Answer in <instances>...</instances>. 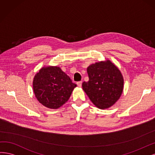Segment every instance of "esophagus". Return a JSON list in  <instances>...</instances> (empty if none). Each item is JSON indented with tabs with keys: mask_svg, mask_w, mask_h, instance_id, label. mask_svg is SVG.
<instances>
[{
	"mask_svg": "<svg viewBox=\"0 0 155 155\" xmlns=\"http://www.w3.org/2000/svg\"><path fill=\"white\" fill-rule=\"evenodd\" d=\"M82 81H80V82H78L77 83V86L79 87H81V86H82Z\"/></svg>",
	"mask_w": 155,
	"mask_h": 155,
	"instance_id": "esophagus-1",
	"label": "esophagus"
}]
</instances>
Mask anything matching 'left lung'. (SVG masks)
<instances>
[{
  "mask_svg": "<svg viewBox=\"0 0 155 155\" xmlns=\"http://www.w3.org/2000/svg\"><path fill=\"white\" fill-rule=\"evenodd\" d=\"M87 72L89 81L82 83V89L90 101L99 109L113 106L124 89V78L119 69L106 60L91 64Z\"/></svg>",
  "mask_w": 155,
  "mask_h": 155,
  "instance_id": "left-lung-1",
  "label": "left lung"
}]
</instances>
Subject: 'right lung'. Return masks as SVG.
Instances as JSON below:
<instances>
[{
    "instance_id": "right-lung-1",
    "label": "right lung",
    "mask_w": 155,
    "mask_h": 155,
    "mask_svg": "<svg viewBox=\"0 0 155 155\" xmlns=\"http://www.w3.org/2000/svg\"><path fill=\"white\" fill-rule=\"evenodd\" d=\"M77 85L58 66H45L35 75L33 91L44 106L57 109L66 103Z\"/></svg>"
}]
</instances>
